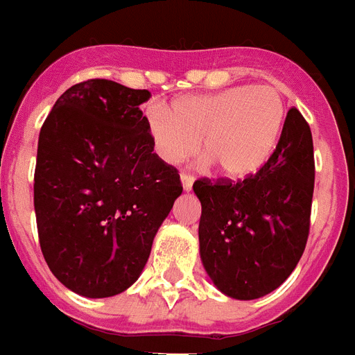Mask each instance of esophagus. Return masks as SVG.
<instances>
[{"label": "esophagus", "instance_id": "34e87169", "mask_svg": "<svg viewBox=\"0 0 355 355\" xmlns=\"http://www.w3.org/2000/svg\"><path fill=\"white\" fill-rule=\"evenodd\" d=\"M180 178H182L184 189H186V191H189L193 186V180H195V178H193V175H189V173H182V177Z\"/></svg>", "mask_w": 355, "mask_h": 355}]
</instances>
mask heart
I'll list each match as a JSON object with an SVG mask.
<instances>
[{"instance_id":"1","label":"heart","mask_w":355,"mask_h":355,"mask_svg":"<svg viewBox=\"0 0 355 355\" xmlns=\"http://www.w3.org/2000/svg\"><path fill=\"white\" fill-rule=\"evenodd\" d=\"M286 105L272 85L230 87L189 94L146 111L155 151L164 162L180 164L197 151L227 178H246L266 164L281 138Z\"/></svg>"}]
</instances>
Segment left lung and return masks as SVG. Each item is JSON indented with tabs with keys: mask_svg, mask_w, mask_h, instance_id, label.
Wrapping results in <instances>:
<instances>
[{
	"mask_svg": "<svg viewBox=\"0 0 355 355\" xmlns=\"http://www.w3.org/2000/svg\"><path fill=\"white\" fill-rule=\"evenodd\" d=\"M313 182L312 131L292 107L277 148L257 173L237 182L193 184L202 204V264L227 297L259 299L290 277L306 248Z\"/></svg>",
	"mask_w": 355,
	"mask_h": 355,
	"instance_id": "left-lung-1",
	"label": "left lung"
}]
</instances>
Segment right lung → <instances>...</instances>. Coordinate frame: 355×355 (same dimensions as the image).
I'll return each mask as SVG.
<instances>
[{
	"label": "right lung",
	"instance_id": "right-lung-1",
	"mask_svg": "<svg viewBox=\"0 0 355 355\" xmlns=\"http://www.w3.org/2000/svg\"><path fill=\"white\" fill-rule=\"evenodd\" d=\"M146 89L94 78L69 87L40 131L34 209L58 281L111 297L137 281L153 239L182 193L178 169L153 153Z\"/></svg>",
	"mask_w": 355,
	"mask_h": 355
}]
</instances>
